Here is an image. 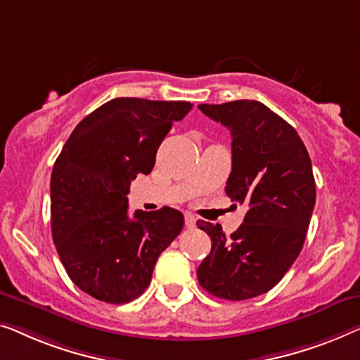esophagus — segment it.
I'll list each match as a JSON object with an SVG mask.
<instances>
[{"label": "esophagus", "instance_id": "34e87169", "mask_svg": "<svg viewBox=\"0 0 360 360\" xmlns=\"http://www.w3.org/2000/svg\"><path fill=\"white\" fill-rule=\"evenodd\" d=\"M184 221H186L187 229H195V219H194V217H192L191 214H186Z\"/></svg>", "mask_w": 360, "mask_h": 360}]
</instances>
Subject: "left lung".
Here are the masks:
<instances>
[{
	"instance_id": "8db88e82",
	"label": "left lung",
	"mask_w": 360,
	"mask_h": 360,
	"mask_svg": "<svg viewBox=\"0 0 360 360\" xmlns=\"http://www.w3.org/2000/svg\"><path fill=\"white\" fill-rule=\"evenodd\" d=\"M199 109L230 130L225 192L248 212L230 236L220 225L197 221L212 240L197 279L212 295L248 300L271 290L300 255L316 199L311 160L297 130L259 101Z\"/></svg>"
}]
</instances>
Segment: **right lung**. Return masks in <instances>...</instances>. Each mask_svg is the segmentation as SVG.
I'll use <instances>...</instances> for the list:
<instances>
[{
	"instance_id": "obj_1",
	"label": "right lung",
	"mask_w": 360,
	"mask_h": 360,
	"mask_svg": "<svg viewBox=\"0 0 360 360\" xmlns=\"http://www.w3.org/2000/svg\"><path fill=\"white\" fill-rule=\"evenodd\" d=\"M191 109L184 101H108L75 127L55 161L53 243L70 279L88 295L114 305L135 300L181 233L184 217L171 207L130 219L127 194L136 174L151 173L161 141Z\"/></svg>"
}]
</instances>
